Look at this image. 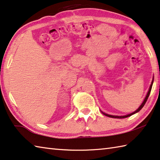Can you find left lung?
Masks as SVG:
<instances>
[{"mask_svg":"<svg viewBox=\"0 0 160 160\" xmlns=\"http://www.w3.org/2000/svg\"><path fill=\"white\" fill-rule=\"evenodd\" d=\"M152 83H153V80H152V83H151V85H150V87L149 91H148V94H147V95H146V98H145V99H144V101H143V102L142 103V104H141V105L140 106V107H139V108H138L137 110H136V111H134V112H132V113H131V114L127 115H124V116H115V115H108V114H106V113H103H103L104 115H106V116H108V117H109V118H128V117H129V116H131V115H132L134 114V113H136L137 112H138L139 110H141V108H143V107L144 106V105H145V104H146V101H147V100H148V97H149V95H150V92H151V89H152Z\"/></svg>","mask_w":160,"mask_h":160,"instance_id":"left-lung-1","label":"left lung"}]
</instances>
